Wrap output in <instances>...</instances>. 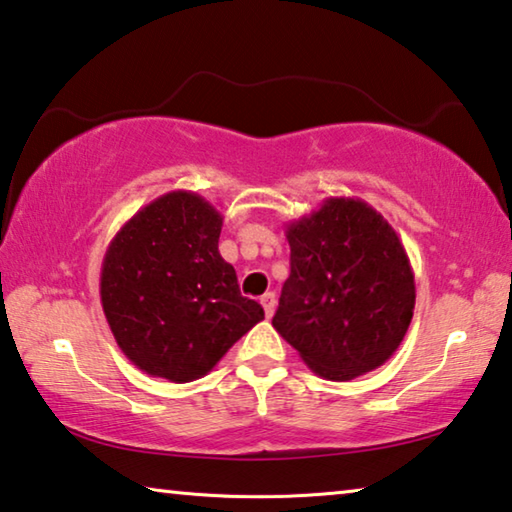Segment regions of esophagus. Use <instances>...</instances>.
<instances>
[{
	"instance_id": "1",
	"label": "esophagus",
	"mask_w": 512,
	"mask_h": 512,
	"mask_svg": "<svg viewBox=\"0 0 512 512\" xmlns=\"http://www.w3.org/2000/svg\"><path fill=\"white\" fill-rule=\"evenodd\" d=\"M261 304H263V309H265V316L272 318L274 316V309H277V297H274V293H265L261 297Z\"/></svg>"
}]
</instances>
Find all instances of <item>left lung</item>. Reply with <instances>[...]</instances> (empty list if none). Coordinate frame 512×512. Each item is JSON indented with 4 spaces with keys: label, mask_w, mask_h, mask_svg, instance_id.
I'll list each match as a JSON object with an SVG mask.
<instances>
[{
    "label": "left lung",
    "mask_w": 512,
    "mask_h": 512,
    "mask_svg": "<svg viewBox=\"0 0 512 512\" xmlns=\"http://www.w3.org/2000/svg\"><path fill=\"white\" fill-rule=\"evenodd\" d=\"M286 238L290 277L272 327L325 380L375 371L414 313V272L398 233L366 201L329 196L288 222Z\"/></svg>",
    "instance_id": "8db88e82"
}]
</instances>
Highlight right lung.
I'll return each mask as SVG.
<instances>
[{"label":"right lung","instance_id":"add662e5","mask_svg":"<svg viewBox=\"0 0 512 512\" xmlns=\"http://www.w3.org/2000/svg\"><path fill=\"white\" fill-rule=\"evenodd\" d=\"M222 215L203 196H157L125 222L102 258L100 302L123 355L151 377L208 375L265 318L219 254Z\"/></svg>","mask_w":512,"mask_h":512}]
</instances>
